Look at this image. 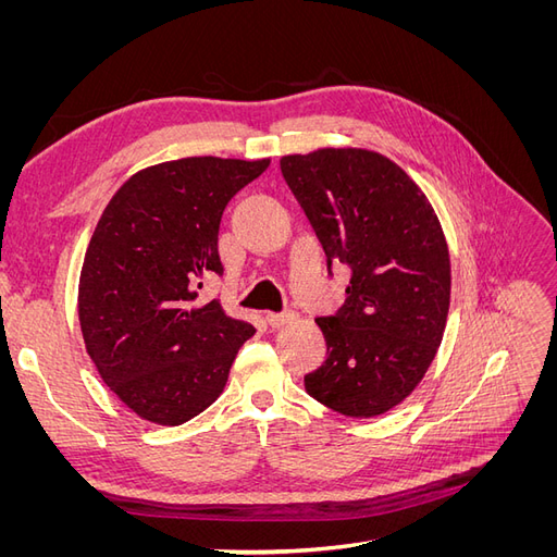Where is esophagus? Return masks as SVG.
<instances>
[{"instance_id": "esophagus-1", "label": "esophagus", "mask_w": 557, "mask_h": 557, "mask_svg": "<svg viewBox=\"0 0 557 557\" xmlns=\"http://www.w3.org/2000/svg\"><path fill=\"white\" fill-rule=\"evenodd\" d=\"M293 318H295V315H293L290 311H283V313H267V315H264V320H267V325H269V327H283V325H288Z\"/></svg>"}]
</instances>
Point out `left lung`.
I'll return each mask as SVG.
<instances>
[{"label":"left lung","instance_id":"8db88e82","mask_svg":"<svg viewBox=\"0 0 557 557\" xmlns=\"http://www.w3.org/2000/svg\"><path fill=\"white\" fill-rule=\"evenodd\" d=\"M288 188L332 262L350 267L344 307L315 318L327 360L307 393L350 418L381 416L425 376L446 330L450 258L411 176L374 150L318 148L281 158Z\"/></svg>","mask_w":557,"mask_h":557}]
</instances>
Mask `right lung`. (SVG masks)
Here are the masks:
<instances>
[{
  "label": "right lung",
  "mask_w": 557,
  "mask_h": 557,
  "mask_svg": "<svg viewBox=\"0 0 557 557\" xmlns=\"http://www.w3.org/2000/svg\"><path fill=\"white\" fill-rule=\"evenodd\" d=\"M269 160L183 158L127 178L92 232L78 281L83 342L127 409L181 425L218 399L256 327L197 288L223 274L218 230L227 201Z\"/></svg>",
  "instance_id": "1"
}]
</instances>
